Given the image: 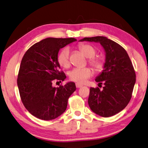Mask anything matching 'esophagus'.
<instances>
[{"mask_svg":"<svg viewBox=\"0 0 148 148\" xmlns=\"http://www.w3.org/2000/svg\"><path fill=\"white\" fill-rule=\"evenodd\" d=\"M82 86H83V85L80 84H78V83H77V84H76V87H77V88H80V87H82Z\"/></svg>","mask_w":148,"mask_h":148,"instance_id":"34e87169","label":"esophagus"}]
</instances>
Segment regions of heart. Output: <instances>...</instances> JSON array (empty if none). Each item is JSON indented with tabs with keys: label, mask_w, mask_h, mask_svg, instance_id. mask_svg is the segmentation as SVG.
Instances as JSON below:
<instances>
[{
	"label": "heart",
	"mask_w": 148,
	"mask_h": 148,
	"mask_svg": "<svg viewBox=\"0 0 148 148\" xmlns=\"http://www.w3.org/2000/svg\"><path fill=\"white\" fill-rule=\"evenodd\" d=\"M80 51L87 58H89L88 63L97 71L103 70L104 63L101 58H94L96 54V51L94 47L88 44H82L79 46ZM58 62L60 64L65 68H67L70 65V51L67 48L64 49L58 56ZM92 72L89 68H75L70 73V79L78 83H84L87 78H90Z\"/></svg>",
	"instance_id": "heart-1"
}]
</instances>
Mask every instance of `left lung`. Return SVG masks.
Wrapping results in <instances>:
<instances>
[{"mask_svg":"<svg viewBox=\"0 0 148 148\" xmlns=\"http://www.w3.org/2000/svg\"><path fill=\"white\" fill-rule=\"evenodd\" d=\"M79 41L99 43L105 52L103 70L96 78L99 87L90 88L88 104L94 113L103 117L113 116L129 104L136 83V73L126 51L103 36L85 37Z\"/></svg>","mask_w":148,"mask_h":148,"instance_id":"obj_1","label":"left lung"}]
</instances>
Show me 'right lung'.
<instances>
[{
	"mask_svg": "<svg viewBox=\"0 0 148 148\" xmlns=\"http://www.w3.org/2000/svg\"><path fill=\"white\" fill-rule=\"evenodd\" d=\"M74 38H47L33 45L25 52L18 76V87L23 104L32 115L44 120L56 119L66 110L68 100L76 90L69 82L64 86H52L54 80L64 81L58 52L76 41Z\"/></svg>",
	"mask_w": 148,
	"mask_h": 148,
	"instance_id": "1",
	"label": "right lung"
}]
</instances>
